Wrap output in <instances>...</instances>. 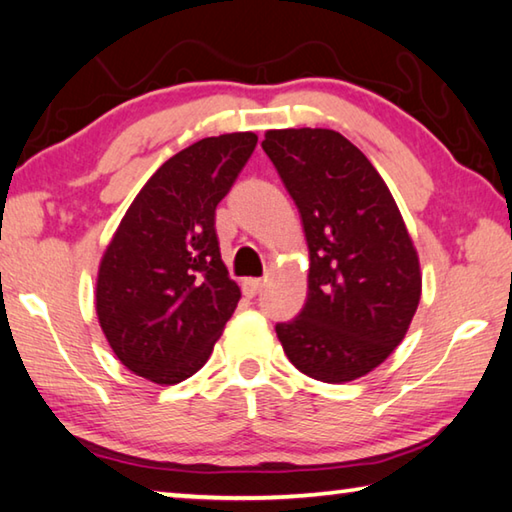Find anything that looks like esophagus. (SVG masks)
I'll return each instance as SVG.
<instances>
[{"instance_id":"obj_1","label":"esophagus","mask_w":512,"mask_h":512,"mask_svg":"<svg viewBox=\"0 0 512 512\" xmlns=\"http://www.w3.org/2000/svg\"><path fill=\"white\" fill-rule=\"evenodd\" d=\"M262 289H264V282L257 280V277H246V280L241 282V291H244L246 298H255Z\"/></svg>"}]
</instances>
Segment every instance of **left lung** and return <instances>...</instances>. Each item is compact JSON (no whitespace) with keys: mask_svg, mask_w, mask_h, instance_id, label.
Returning <instances> with one entry per match:
<instances>
[{"mask_svg":"<svg viewBox=\"0 0 512 512\" xmlns=\"http://www.w3.org/2000/svg\"><path fill=\"white\" fill-rule=\"evenodd\" d=\"M262 149L298 207L309 248L305 307L275 325L284 354L325 384L368 375L402 343L422 293L391 189L329 128L266 131Z\"/></svg>","mask_w":512,"mask_h":512,"instance_id":"8db88e82","label":"left lung"}]
</instances>
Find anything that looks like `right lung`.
I'll return each mask as SVG.
<instances>
[{
  "mask_svg": "<svg viewBox=\"0 0 512 512\" xmlns=\"http://www.w3.org/2000/svg\"><path fill=\"white\" fill-rule=\"evenodd\" d=\"M257 146L255 133L205 137L153 173L101 257L97 316L124 366L160 386L205 366L241 291L214 212Z\"/></svg>",
  "mask_w": 512,
  "mask_h": 512,
  "instance_id": "add662e5",
  "label": "right lung"
}]
</instances>
